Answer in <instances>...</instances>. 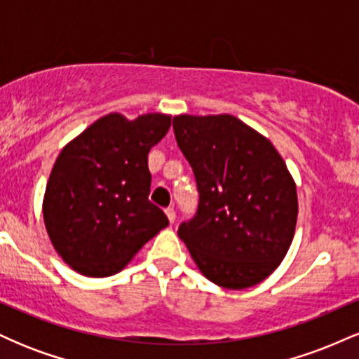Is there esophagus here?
<instances>
[{"mask_svg":"<svg viewBox=\"0 0 359 359\" xmlns=\"http://www.w3.org/2000/svg\"><path fill=\"white\" fill-rule=\"evenodd\" d=\"M165 214H167L168 221H170V224H174V222H175V211H174V209H172V208L165 209Z\"/></svg>","mask_w":359,"mask_h":359,"instance_id":"1","label":"esophagus"}]
</instances>
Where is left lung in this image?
<instances>
[{
    "instance_id": "left-lung-1",
    "label": "left lung",
    "mask_w": 359,
    "mask_h": 359,
    "mask_svg": "<svg viewBox=\"0 0 359 359\" xmlns=\"http://www.w3.org/2000/svg\"><path fill=\"white\" fill-rule=\"evenodd\" d=\"M177 145L196 175L199 205L179 226L197 269L216 285L263 282L285 258L297 189L269 138L231 114L174 116Z\"/></svg>"
}]
</instances>
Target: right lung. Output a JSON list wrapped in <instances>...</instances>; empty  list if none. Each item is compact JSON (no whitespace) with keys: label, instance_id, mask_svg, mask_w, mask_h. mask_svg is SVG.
I'll use <instances>...</instances> for the list:
<instances>
[{"label":"right lung","instance_id":"obj_1","mask_svg":"<svg viewBox=\"0 0 359 359\" xmlns=\"http://www.w3.org/2000/svg\"><path fill=\"white\" fill-rule=\"evenodd\" d=\"M172 116L126 119L109 113L62 148L43 196L53 248L86 277L118 273L168 219L148 201V151L167 135Z\"/></svg>","mask_w":359,"mask_h":359}]
</instances>
